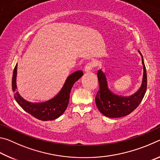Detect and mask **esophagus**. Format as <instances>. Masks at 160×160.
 <instances>
[{"mask_svg": "<svg viewBox=\"0 0 160 160\" xmlns=\"http://www.w3.org/2000/svg\"><path fill=\"white\" fill-rule=\"evenodd\" d=\"M95 66V64L93 62H89V63H87V65L85 67V72H90L92 70V69H93V68Z\"/></svg>", "mask_w": 160, "mask_h": 160, "instance_id": "obj_1", "label": "esophagus"}]
</instances>
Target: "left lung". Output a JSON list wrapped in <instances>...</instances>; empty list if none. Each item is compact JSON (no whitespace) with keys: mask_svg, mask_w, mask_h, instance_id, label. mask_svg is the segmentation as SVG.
<instances>
[{"mask_svg":"<svg viewBox=\"0 0 160 160\" xmlns=\"http://www.w3.org/2000/svg\"><path fill=\"white\" fill-rule=\"evenodd\" d=\"M139 53L142 56L140 51ZM142 63L144 71L142 85L136 92L129 97L118 96L112 93L108 88L106 75L102 70H98L97 77L99 88L95 97V102L103 115L109 118L122 117L130 114L139 106L147 90V72L142 56Z\"/></svg>","mask_w":160,"mask_h":160,"instance_id":"obj_1","label":"left lung"}]
</instances>
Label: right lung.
Returning <instances> with one entry per match:
<instances>
[{"instance_id": "obj_1", "label": "right lung", "mask_w": 160, "mask_h": 160, "mask_svg": "<svg viewBox=\"0 0 160 160\" xmlns=\"http://www.w3.org/2000/svg\"><path fill=\"white\" fill-rule=\"evenodd\" d=\"M17 67L16 65L13 70L12 79V88L15 91L16 76H17ZM83 75L82 70H78L67 78L63 88L57 95L48 101L41 103L29 102L21 97L17 92L15 94V99L18 104L34 118L42 121H52L58 118L64 113L69 103L70 93L74 83Z\"/></svg>"}]
</instances>
